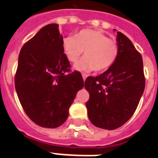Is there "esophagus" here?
I'll use <instances>...</instances> for the list:
<instances>
[{"mask_svg": "<svg viewBox=\"0 0 158 158\" xmlns=\"http://www.w3.org/2000/svg\"><path fill=\"white\" fill-rule=\"evenodd\" d=\"M87 77H88V75H87V74L82 73V78H83V81L86 80V78H87Z\"/></svg>", "mask_w": 158, "mask_h": 158, "instance_id": "obj_1", "label": "esophagus"}]
</instances>
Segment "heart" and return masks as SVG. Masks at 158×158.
Returning <instances> with one entry per match:
<instances>
[{"instance_id": "1", "label": "heart", "mask_w": 158, "mask_h": 158, "mask_svg": "<svg viewBox=\"0 0 158 158\" xmlns=\"http://www.w3.org/2000/svg\"><path fill=\"white\" fill-rule=\"evenodd\" d=\"M63 52L70 63L77 62L84 52L85 57L75 65L81 71H106L112 66L118 56L117 42L99 30H82L75 36L63 40Z\"/></svg>"}]
</instances>
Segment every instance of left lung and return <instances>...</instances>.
I'll use <instances>...</instances> for the list:
<instances>
[{"label":"left lung","instance_id":"obj_1","mask_svg":"<svg viewBox=\"0 0 158 158\" xmlns=\"http://www.w3.org/2000/svg\"><path fill=\"white\" fill-rule=\"evenodd\" d=\"M118 56L112 66L84 82L89 93L86 103L89 120L94 126L116 129L134 115L145 90L141 54L128 38L117 31Z\"/></svg>","mask_w":158,"mask_h":158}]
</instances>
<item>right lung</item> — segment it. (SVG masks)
Listing matches in <instances>:
<instances>
[{"instance_id": "obj_1", "label": "right lung", "mask_w": 158, "mask_h": 158, "mask_svg": "<svg viewBox=\"0 0 158 158\" xmlns=\"http://www.w3.org/2000/svg\"><path fill=\"white\" fill-rule=\"evenodd\" d=\"M62 43L59 24L50 23L24 43L19 55L17 94L26 115L43 127L54 128L66 121L84 85L79 71H70Z\"/></svg>"}]
</instances>
